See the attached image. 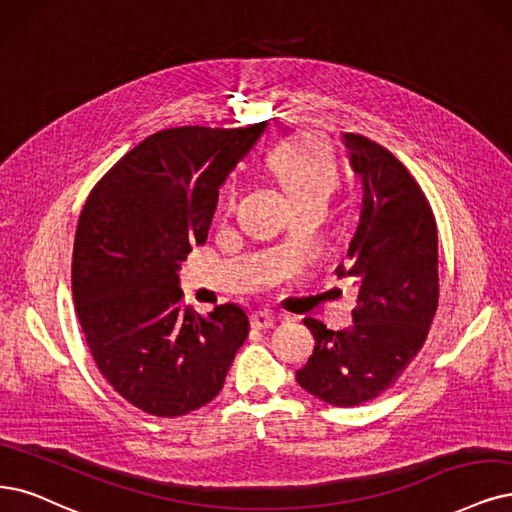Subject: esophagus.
<instances>
[{"instance_id": "esophagus-1", "label": "esophagus", "mask_w": 512, "mask_h": 512, "mask_svg": "<svg viewBox=\"0 0 512 512\" xmlns=\"http://www.w3.org/2000/svg\"><path fill=\"white\" fill-rule=\"evenodd\" d=\"M251 320H253V327L257 329H270L276 323V316L270 310H257Z\"/></svg>"}]
</instances>
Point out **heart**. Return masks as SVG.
Instances as JSON below:
<instances>
[{
	"label": "heart",
	"instance_id": "obj_1",
	"mask_svg": "<svg viewBox=\"0 0 512 512\" xmlns=\"http://www.w3.org/2000/svg\"><path fill=\"white\" fill-rule=\"evenodd\" d=\"M268 164L297 204L327 200L337 177L329 149L312 137H295L280 143L270 154ZM236 196L238 187L232 183L225 192L223 206L232 208Z\"/></svg>",
	"mask_w": 512,
	"mask_h": 512
}]
</instances>
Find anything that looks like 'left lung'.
<instances>
[{
    "mask_svg": "<svg viewBox=\"0 0 512 512\" xmlns=\"http://www.w3.org/2000/svg\"><path fill=\"white\" fill-rule=\"evenodd\" d=\"M363 181V208L339 276L358 282L354 325L331 331L306 318L316 344L297 384L335 407L377 399L422 350L439 306V236L422 187L375 141L346 132Z\"/></svg>",
    "mask_w": 512,
    "mask_h": 512,
    "instance_id": "left-lung-1",
    "label": "left lung"
}]
</instances>
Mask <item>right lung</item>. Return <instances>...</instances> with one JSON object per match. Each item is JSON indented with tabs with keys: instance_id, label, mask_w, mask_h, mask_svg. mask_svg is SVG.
Segmentation results:
<instances>
[{
	"instance_id": "1",
	"label": "right lung",
	"mask_w": 512,
	"mask_h": 512,
	"mask_svg": "<svg viewBox=\"0 0 512 512\" xmlns=\"http://www.w3.org/2000/svg\"><path fill=\"white\" fill-rule=\"evenodd\" d=\"M268 122L179 126L147 137L92 187L73 242L71 289L90 354L120 396L179 418L223 388L249 314L183 306L177 270L206 242L219 187Z\"/></svg>"
}]
</instances>
